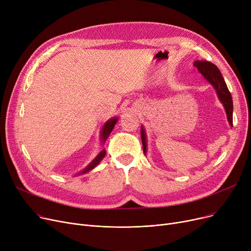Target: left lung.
<instances>
[{"label":"left lung","instance_id":"obj_1","mask_svg":"<svg viewBox=\"0 0 251 251\" xmlns=\"http://www.w3.org/2000/svg\"><path fill=\"white\" fill-rule=\"evenodd\" d=\"M193 65H194V67L200 71V73H201L202 76L216 89L218 98L221 100V102L223 103L224 108H225L229 124L232 127L233 126V100H232L230 91L227 87V84H226L225 80H224V78H223L220 70L218 69V67L215 64L207 62V61L197 60L193 63ZM140 135H141L143 152H144V154H146L147 153V135H146V131H144L143 127H141Z\"/></svg>","mask_w":251,"mask_h":251}]
</instances>
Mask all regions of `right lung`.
I'll return each instance as SVG.
<instances>
[{
    "label": "right lung",
    "instance_id": "right-lung-1",
    "mask_svg": "<svg viewBox=\"0 0 251 251\" xmlns=\"http://www.w3.org/2000/svg\"><path fill=\"white\" fill-rule=\"evenodd\" d=\"M117 121H118V119L117 118H112V119H110L109 121H107L104 123V125L102 126V129H101V133H100V136H101V142H102V144L104 143V141L108 139V137H109V135L111 134V132H112V130L114 129V127H115V125H116V123H117ZM105 155V151L104 150H102L96 157H95V160L92 161L83 171L82 172H80L79 173V175L80 174H85V173H87V172H89V171H91L92 169L94 168H96L98 165H99V163L103 159V156Z\"/></svg>",
    "mask_w": 251,
    "mask_h": 251
}]
</instances>
